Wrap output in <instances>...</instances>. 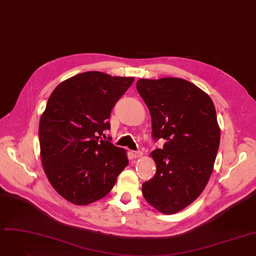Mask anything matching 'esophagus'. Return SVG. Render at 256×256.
<instances>
[{
    "label": "esophagus",
    "mask_w": 256,
    "mask_h": 256,
    "mask_svg": "<svg viewBox=\"0 0 256 256\" xmlns=\"http://www.w3.org/2000/svg\"><path fill=\"white\" fill-rule=\"evenodd\" d=\"M131 154H132V156L134 157V158L142 156V151H131Z\"/></svg>",
    "instance_id": "34e87169"
}]
</instances>
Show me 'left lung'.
<instances>
[{
	"mask_svg": "<svg viewBox=\"0 0 256 256\" xmlns=\"http://www.w3.org/2000/svg\"><path fill=\"white\" fill-rule=\"evenodd\" d=\"M136 88L150 110L152 138L166 140L151 153L156 173L142 194L158 212L175 214L200 196L212 173L221 136L216 108L184 79H140Z\"/></svg>",
	"mask_w": 256,
	"mask_h": 256,
	"instance_id": "8db88e82",
	"label": "left lung"
}]
</instances>
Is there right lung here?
Here are the masks:
<instances>
[{
  "mask_svg": "<svg viewBox=\"0 0 256 256\" xmlns=\"http://www.w3.org/2000/svg\"><path fill=\"white\" fill-rule=\"evenodd\" d=\"M134 78L85 72L53 90L40 120L44 171L56 192L68 201L88 205L105 197L127 166L126 151L112 144V108Z\"/></svg>",
  "mask_w": 256,
  "mask_h": 256,
  "instance_id": "1",
  "label": "right lung"
}]
</instances>
